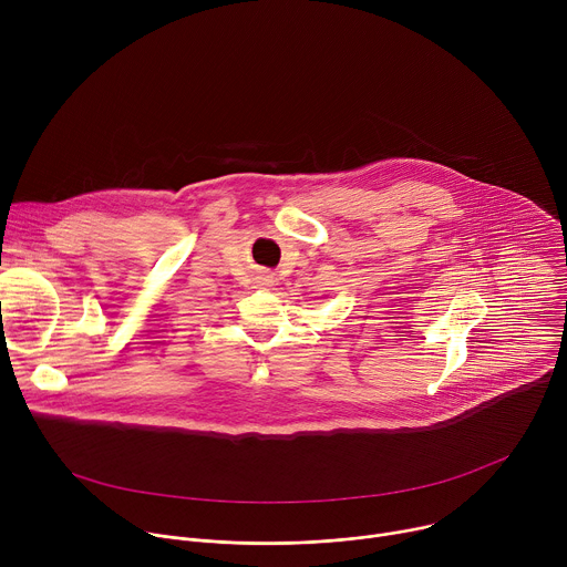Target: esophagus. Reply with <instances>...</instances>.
Listing matches in <instances>:
<instances>
[{
    "label": "esophagus",
    "mask_w": 567,
    "mask_h": 567,
    "mask_svg": "<svg viewBox=\"0 0 567 567\" xmlns=\"http://www.w3.org/2000/svg\"><path fill=\"white\" fill-rule=\"evenodd\" d=\"M256 285H258V287H262V289L274 287V276H269V274H260V276L256 278Z\"/></svg>",
    "instance_id": "34e87169"
}]
</instances>
